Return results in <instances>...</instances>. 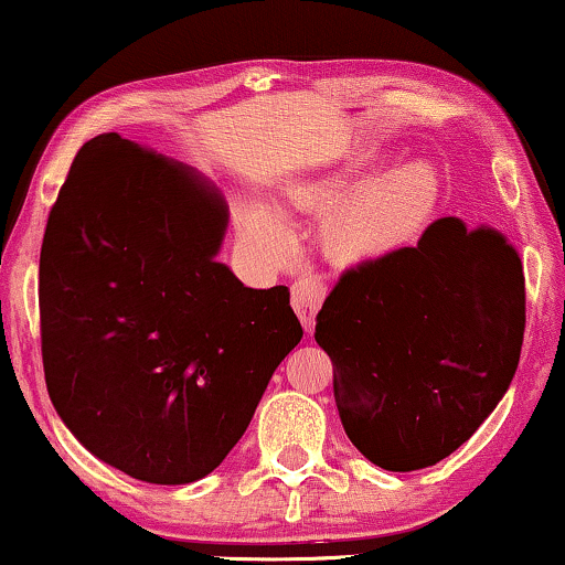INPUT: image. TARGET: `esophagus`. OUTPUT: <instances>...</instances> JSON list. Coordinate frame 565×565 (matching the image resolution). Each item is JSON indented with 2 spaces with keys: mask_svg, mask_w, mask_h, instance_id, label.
Wrapping results in <instances>:
<instances>
[{
  "mask_svg": "<svg viewBox=\"0 0 565 565\" xmlns=\"http://www.w3.org/2000/svg\"><path fill=\"white\" fill-rule=\"evenodd\" d=\"M326 299V284L318 281L316 276H302L299 281L291 284V307H295L299 323L307 333L316 328V316Z\"/></svg>",
  "mask_w": 565,
  "mask_h": 565,
  "instance_id": "1",
  "label": "esophagus"
}]
</instances>
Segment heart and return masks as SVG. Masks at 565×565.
Returning a JSON list of instances; mask_svg holds the SVG:
<instances>
[{
  "mask_svg": "<svg viewBox=\"0 0 565 565\" xmlns=\"http://www.w3.org/2000/svg\"><path fill=\"white\" fill-rule=\"evenodd\" d=\"M354 182L356 169L349 167L287 190V203L295 211H328L323 245L339 263H373L394 255L425 230L440 198L438 171L423 161L383 171L356 188ZM242 232L247 245L270 260L287 258L295 247L289 221L266 203L249 205Z\"/></svg>",
  "mask_w": 565,
  "mask_h": 565,
  "instance_id": "1",
  "label": "heart"
}]
</instances>
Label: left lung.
Returning <instances> with one entry per match:
<instances>
[{
    "label": "left lung",
    "instance_id": "left-lung-1",
    "mask_svg": "<svg viewBox=\"0 0 565 565\" xmlns=\"http://www.w3.org/2000/svg\"><path fill=\"white\" fill-rule=\"evenodd\" d=\"M524 323L521 260L488 226L438 218L414 247L349 268L316 341L356 451L388 472L451 456L509 391Z\"/></svg>",
    "mask_w": 565,
    "mask_h": 565
}]
</instances>
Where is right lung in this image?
<instances>
[{
	"instance_id": "1",
	"label": "right lung",
	"mask_w": 565,
	"mask_h": 565,
	"mask_svg": "<svg viewBox=\"0 0 565 565\" xmlns=\"http://www.w3.org/2000/svg\"><path fill=\"white\" fill-rule=\"evenodd\" d=\"M221 192L117 132L77 151L39 266L41 356L62 423L135 480L211 475L302 339L287 287L249 289L216 253Z\"/></svg>"
}]
</instances>
